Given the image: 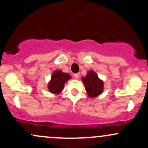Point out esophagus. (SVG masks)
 <instances>
[{
	"mask_svg": "<svg viewBox=\"0 0 148 148\" xmlns=\"http://www.w3.org/2000/svg\"><path fill=\"white\" fill-rule=\"evenodd\" d=\"M74 77L75 79H79V77H80V74L79 73H77V74H74Z\"/></svg>",
	"mask_w": 148,
	"mask_h": 148,
	"instance_id": "obj_1",
	"label": "esophagus"
}]
</instances>
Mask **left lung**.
I'll list each match as a JSON object with an SVG mask.
<instances>
[{"instance_id": "left-lung-1", "label": "left lung", "mask_w": 148, "mask_h": 148, "mask_svg": "<svg viewBox=\"0 0 148 148\" xmlns=\"http://www.w3.org/2000/svg\"><path fill=\"white\" fill-rule=\"evenodd\" d=\"M82 81L84 83L88 95L90 98H95L103 93L104 82L94 71H88L86 77L82 78Z\"/></svg>"}]
</instances>
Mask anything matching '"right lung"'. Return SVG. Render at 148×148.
Masks as SVG:
<instances>
[{
	"label": "right lung",
	"instance_id": "right-lung-1",
	"mask_svg": "<svg viewBox=\"0 0 148 148\" xmlns=\"http://www.w3.org/2000/svg\"><path fill=\"white\" fill-rule=\"evenodd\" d=\"M71 78V75L68 73H64L59 69L54 71L48 84L49 92L55 95L60 94L64 88V84Z\"/></svg>",
	"mask_w": 148,
	"mask_h": 148
}]
</instances>
